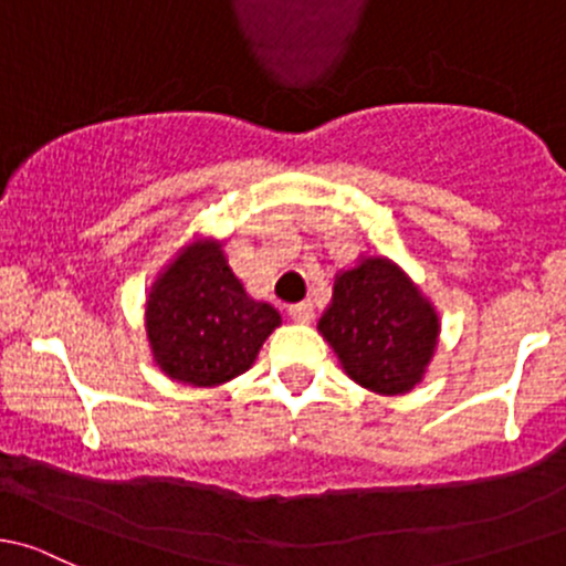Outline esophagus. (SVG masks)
<instances>
[{
    "instance_id": "1",
    "label": "esophagus",
    "mask_w": 566,
    "mask_h": 566,
    "mask_svg": "<svg viewBox=\"0 0 566 566\" xmlns=\"http://www.w3.org/2000/svg\"><path fill=\"white\" fill-rule=\"evenodd\" d=\"M289 316L294 318L296 324H311L313 322V305L311 302H296V305H289Z\"/></svg>"
}]
</instances>
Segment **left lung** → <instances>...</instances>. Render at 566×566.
Listing matches in <instances>:
<instances>
[{
	"instance_id": "obj_1",
	"label": "left lung",
	"mask_w": 566,
	"mask_h": 566,
	"mask_svg": "<svg viewBox=\"0 0 566 566\" xmlns=\"http://www.w3.org/2000/svg\"><path fill=\"white\" fill-rule=\"evenodd\" d=\"M318 332L359 387L406 395L433 359L439 313L398 264L370 255L335 277Z\"/></svg>"
}]
</instances>
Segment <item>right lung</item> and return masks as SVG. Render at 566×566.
<instances>
[{
    "label": "right lung",
    "mask_w": 566,
    "mask_h": 566,
    "mask_svg": "<svg viewBox=\"0 0 566 566\" xmlns=\"http://www.w3.org/2000/svg\"><path fill=\"white\" fill-rule=\"evenodd\" d=\"M281 313L255 302L226 261L223 244L196 240L157 275L147 337L157 368L193 387H218L255 363Z\"/></svg>",
    "instance_id": "add662e5"
}]
</instances>
